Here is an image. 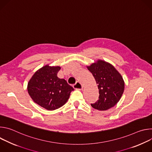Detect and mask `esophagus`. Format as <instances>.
<instances>
[{
  "label": "esophagus",
  "mask_w": 152,
  "mask_h": 152,
  "mask_svg": "<svg viewBox=\"0 0 152 152\" xmlns=\"http://www.w3.org/2000/svg\"><path fill=\"white\" fill-rule=\"evenodd\" d=\"M73 88L75 90H81L83 88V86L82 85V84L80 82H77L75 85H73Z\"/></svg>",
  "instance_id": "esophagus-1"
}]
</instances>
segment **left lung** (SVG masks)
I'll return each instance as SVG.
<instances>
[{
    "mask_svg": "<svg viewBox=\"0 0 152 152\" xmlns=\"http://www.w3.org/2000/svg\"><path fill=\"white\" fill-rule=\"evenodd\" d=\"M93 74L99 89V100L91 106L99 111L114 107L120 100L124 90V82L120 73L110 63L98 59L86 66Z\"/></svg>",
    "mask_w": 152,
    "mask_h": 152,
    "instance_id": "1",
    "label": "left lung"
}]
</instances>
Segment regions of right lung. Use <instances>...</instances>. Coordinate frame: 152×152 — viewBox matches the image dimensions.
Returning a JSON list of instances; mask_svg holds the SVG:
<instances>
[{
    "label": "right lung",
    "mask_w": 152,
    "mask_h": 152,
    "mask_svg": "<svg viewBox=\"0 0 152 152\" xmlns=\"http://www.w3.org/2000/svg\"><path fill=\"white\" fill-rule=\"evenodd\" d=\"M60 69L59 66L46 65L34 74L28 83V91L33 101L49 111L66 104L74 90L66 80L57 76Z\"/></svg>",
    "instance_id": "1"
}]
</instances>
